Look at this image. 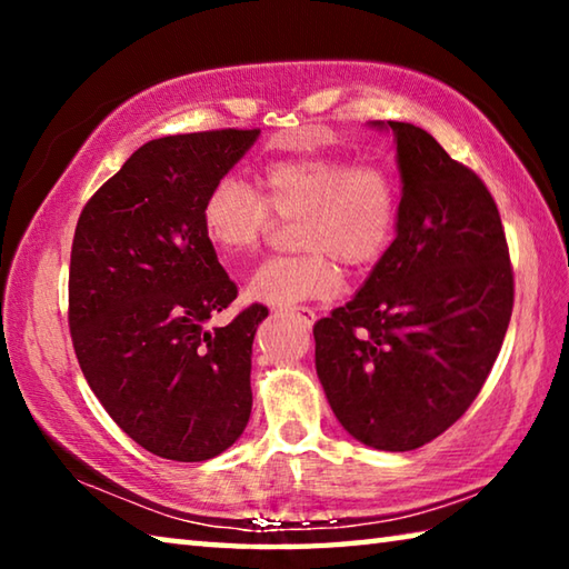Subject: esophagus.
I'll list each match as a JSON object with an SVG mask.
<instances>
[{"label":"esophagus","instance_id":"1","mask_svg":"<svg viewBox=\"0 0 569 569\" xmlns=\"http://www.w3.org/2000/svg\"><path fill=\"white\" fill-rule=\"evenodd\" d=\"M291 316H293L298 323L308 326V329H311V326L316 323V319H319V316H316V311H311V308H298V311H293Z\"/></svg>","mask_w":569,"mask_h":569}]
</instances>
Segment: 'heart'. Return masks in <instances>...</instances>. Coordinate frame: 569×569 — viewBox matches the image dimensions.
<instances>
[{
    "label": "heart",
    "instance_id": "heart-1",
    "mask_svg": "<svg viewBox=\"0 0 569 569\" xmlns=\"http://www.w3.org/2000/svg\"><path fill=\"white\" fill-rule=\"evenodd\" d=\"M253 190L223 178L203 203V230L228 266L243 263L273 223L298 220L301 258H273L250 276L246 296L256 303L291 308L339 293L336 261L371 266L389 248L399 218V190L379 166H351L339 158L278 160L258 172Z\"/></svg>",
    "mask_w": 569,
    "mask_h": 569
}]
</instances>
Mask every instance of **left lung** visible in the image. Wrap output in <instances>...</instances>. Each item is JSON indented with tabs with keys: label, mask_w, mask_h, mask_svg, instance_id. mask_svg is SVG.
Here are the masks:
<instances>
[{
	"label": "left lung",
	"mask_w": 569,
	"mask_h": 569,
	"mask_svg": "<svg viewBox=\"0 0 569 569\" xmlns=\"http://www.w3.org/2000/svg\"><path fill=\"white\" fill-rule=\"evenodd\" d=\"M369 124L397 146V238L351 301L313 326L316 373L356 441L411 451L447 431L485 387L515 283L485 182L417 124Z\"/></svg>",
	"instance_id": "obj_1"
}]
</instances>
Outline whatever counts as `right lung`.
Instances as JSON below:
<instances>
[{"label":"right lung","instance_id":"add662e5","mask_svg":"<svg viewBox=\"0 0 569 569\" xmlns=\"http://www.w3.org/2000/svg\"><path fill=\"white\" fill-rule=\"evenodd\" d=\"M261 130L150 140L94 192L70 258L77 361L112 421L172 461L223 455L253 407L250 356L268 311L208 321L238 296L203 230V203Z\"/></svg>","mask_w":569,"mask_h":569}]
</instances>
